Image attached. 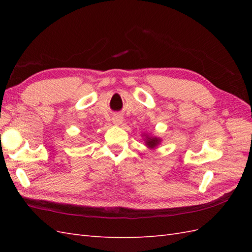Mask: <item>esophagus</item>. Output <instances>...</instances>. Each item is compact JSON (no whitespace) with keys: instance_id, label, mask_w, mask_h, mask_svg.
<instances>
[{"instance_id":"esophagus-1","label":"esophagus","mask_w":252,"mask_h":252,"mask_svg":"<svg viewBox=\"0 0 252 252\" xmlns=\"http://www.w3.org/2000/svg\"><path fill=\"white\" fill-rule=\"evenodd\" d=\"M122 121H123V118L121 116H116L114 118V123H115V125H120Z\"/></svg>"}]
</instances>
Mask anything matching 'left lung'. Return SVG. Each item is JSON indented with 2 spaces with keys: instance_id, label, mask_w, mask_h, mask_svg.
<instances>
[{
  "instance_id": "left-lung-1",
  "label": "left lung",
  "mask_w": 252,
  "mask_h": 252,
  "mask_svg": "<svg viewBox=\"0 0 252 252\" xmlns=\"http://www.w3.org/2000/svg\"><path fill=\"white\" fill-rule=\"evenodd\" d=\"M144 141H145L146 146L148 148H155L159 145V143L161 142L160 141L159 137H155V136H149L148 134H144Z\"/></svg>"
}]
</instances>
